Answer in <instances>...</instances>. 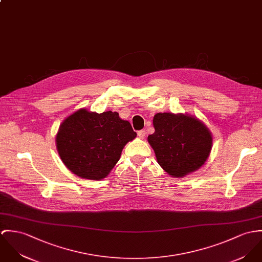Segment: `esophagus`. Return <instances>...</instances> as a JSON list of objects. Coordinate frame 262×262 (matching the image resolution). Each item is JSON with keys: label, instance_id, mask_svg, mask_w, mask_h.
<instances>
[{"label": "esophagus", "instance_id": "34e87169", "mask_svg": "<svg viewBox=\"0 0 262 262\" xmlns=\"http://www.w3.org/2000/svg\"><path fill=\"white\" fill-rule=\"evenodd\" d=\"M137 134H138V137H139L140 139H143V138L145 137V135H146V131H145V130H140V131L137 132Z\"/></svg>", "mask_w": 262, "mask_h": 262}]
</instances>
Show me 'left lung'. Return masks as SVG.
Returning <instances> with one entry per match:
<instances>
[{"instance_id": "left-lung-1", "label": "left lung", "mask_w": 262, "mask_h": 262, "mask_svg": "<svg viewBox=\"0 0 262 262\" xmlns=\"http://www.w3.org/2000/svg\"><path fill=\"white\" fill-rule=\"evenodd\" d=\"M155 132L148 136L157 162L169 175L180 178L196 171L207 160L212 135L200 120L187 114L157 113Z\"/></svg>"}]
</instances>
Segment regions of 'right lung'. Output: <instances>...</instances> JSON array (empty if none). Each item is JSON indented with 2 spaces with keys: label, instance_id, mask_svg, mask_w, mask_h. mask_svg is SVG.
Returning <instances> with one entry per match:
<instances>
[{
  "label": "right lung",
  "instance_id": "add662e5",
  "mask_svg": "<svg viewBox=\"0 0 262 262\" xmlns=\"http://www.w3.org/2000/svg\"><path fill=\"white\" fill-rule=\"evenodd\" d=\"M131 124L117 112L79 109L62 122L56 136L58 153L77 176L105 178L118 162L124 146L136 137Z\"/></svg>",
  "mask_w": 262,
  "mask_h": 262
}]
</instances>
